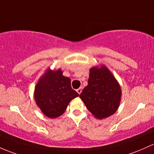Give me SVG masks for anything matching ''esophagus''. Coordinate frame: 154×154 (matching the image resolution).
I'll use <instances>...</instances> for the list:
<instances>
[{"label":"esophagus","instance_id":"34e87169","mask_svg":"<svg viewBox=\"0 0 154 154\" xmlns=\"http://www.w3.org/2000/svg\"><path fill=\"white\" fill-rule=\"evenodd\" d=\"M77 92L79 94H80L81 92H82V88H79L78 89H77Z\"/></svg>","mask_w":154,"mask_h":154}]
</instances>
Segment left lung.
<instances>
[{
	"label": "left lung",
	"instance_id": "1",
	"mask_svg": "<svg viewBox=\"0 0 154 154\" xmlns=\"http://www.w3.org/2000/svg\"><path fill=\"white\" fill-rule=\"evenodd\" d=\"M121 90L113 75L104 66L91 69L88 85L80 97L86 107L99 119L116 112L121 101Z\"/></svg>",
	"mask_w": 154,
	"mask_h": 154
}]
</instances>
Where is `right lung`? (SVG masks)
Wrapping results in <instances>:
<instances>
[{
	"mask_svg": "<svg viewBox=\"0 0 154 154\" xmlns=\"http://www.w3.org/2000/svg\"><path fill=\"white\" fill-rule=\"evenodd\" d=\"M78 96L72 89L70 79L63 76L60 69L56 72L48 69L37 83L34 92L36 104L50 118L63 114L69 102Z\"/></svg>",
	"mask_w": 154,
	"mask_h": 154,
	"instance_id": "obj_1",
	"label": "right lung"
}]
</instances>
